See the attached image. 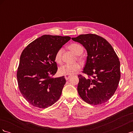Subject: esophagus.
Wrapping results in <instances>:
<instances>
[{"label": "esophagus", "mask_w": 133, "mask_h": 133, "mask_svg": "<svg viewBox=\"0 0 133 133\" xmlns=\"http://www.w3.org/2000/svg\"><path fill=\"white\" fill-rule=\"evenodd\" d=\"M71 75H64V77H65V79L66 80H68L69 79L70 77H71Z\"/></svg>", "instance_id": "esophagus-1"}]
</instances>
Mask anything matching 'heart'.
<instances>
[{
	"instance_id": "1",
	"label": "heart",
	"mask_w": 133,
	"mask_h": 133,
	"mask_svg": "<svg viewBox=\"0 0 133 133\" xmlns=\"http://www.w3.org/2000/svg\"><path fill=\"white\" fill-rule=\"evenodd\" d=\"M69 48L77 55H81L83 52V48L82 45L77 43L71 44L69 46ZM63 53V49H59L56 53L55 55V60L58 63H62V56ZM79 60H82V59H79ZM80 68V66L78 63L74 64H66L60 66L59 72L60 74L64 75H72L75 73L76 71L79 70Z\"/></svg>"
}]
</instances>
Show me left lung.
I'll return each instance as SVG.
<instances>
[{
    "mask_svg": "<svg viewBox=\"0 0 133 133\" xmlns=\"http://www.w3.org/2000/svg\"><path fill=\"white\" fill-rule=\"evenodd\" d=\"M71 39L83 45L88 55L83 72L88 78L78 76L79 95L92 105L107 102L115 93L120 78V62L113 48L96 34H82Z\"/></svg>",
    "mask_w": 133,
    "mask_h": 133,
    "instance_id": "obj_1",
    "label": "left lung"
}]
</instances>
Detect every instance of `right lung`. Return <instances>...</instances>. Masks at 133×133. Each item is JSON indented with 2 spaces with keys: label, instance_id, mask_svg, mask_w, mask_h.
Returning <instances> with one entry per match:
<instances>
[{
  "label": "right lung",
  "instance_id": "obj_1",
  "mask_svg": "<svg viewBox=\"0 0 133 133\" xmlns=\"http://www.w3.org/2000/svg\"><path fill=\"white\" fill-rule=\"evenodd\" d=\"M70 37L44 35L30 43L20 57L17 80L20 91L34 107L46 108L60 97L66 83L64 76L52 78L58 68L55 55Z\"/></svg>",
  "mask_w": 133,
  "mask_h": 133
}]
</instances>
